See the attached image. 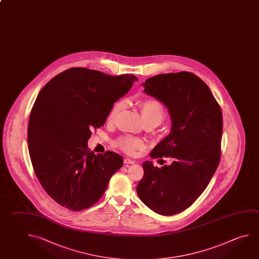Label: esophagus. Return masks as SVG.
Wrapping results in <instances>:
<instances>
[{"mask_svg":"<svg viewBox=\"0 0 259 259\" xmlns=\"http://www.w3.org/2000/svg\"><path fill=\"white\" fill-rule=\"evenodd\" d=\"M135 163H136V161H134V160H132V159L125 158L123 160V163H125V164H128V163L134 164Z\"/></svg>","mask_w":259,"mask_h":259,"instance_id":"esophagus-1","label":"esophagus"}]
</instances>
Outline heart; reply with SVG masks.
<instances>
[{"instance_id":"1","label":"heart","mask_w":259,"mask_h":259,"mask_svg":"<svg viewBox=\"0 0 259 259\" xmlns=\"http://www.w3.org/2000/svg\"><path fill=\"white\" fill-rule=\"evenodd\" d=\"M138 106L140 108L141 114L145 124H153L154 126H157L165 118V109L160 101L155 99H145L138 102ZM123 102L115 103L108 114L107 121L109 123H114L120 114L121 110L123 109ZM115 145L125 154L130 155L136 154L137 150L145 148L144 141L137 137L128 136H122L118 138L115 141Z\"/></svg>"}]
</instances>
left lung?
<instances>
[{
  "instance_id": "1",
  "label": "left lung",
  "mask_w": 259,
  "mask_h": 259,
  "mask_svg": "<svg viewBox=\"0 0 259 259\" xmlns=\"http://www.w3.org/2000/svg\"><path fill=\"white\" fill-rule=\"evenodd\" d=\"M145 93L166 106L171 132L152 150V158L171 157L161 168L143 163L136 187L142 202L162 215L190 206L204 192L221 158L222 111L205 82L189 72L162 73L143 83Z\"/></svg>"
}]
</instances>
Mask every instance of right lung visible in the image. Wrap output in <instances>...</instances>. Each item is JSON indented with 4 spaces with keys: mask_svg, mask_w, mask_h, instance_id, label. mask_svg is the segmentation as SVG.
<instances>
[{
    "mask_svg": "<svg viewBox=\"0 0 259 259\" xmlns=\"http://www.w3.org/2000/svg\"><path fill=\"white\" fill-rule=\"evenodd\" d=\"M135 81L133 74L112 76L74 67L57 74L38 94L28 123L29 154L42 188L60 205L89 208L122 167L120 154H95L87 142Z\"/></svg>",
    "mask_w": 259,
    "mask_h": 259,
    "instance_id": "right-lung-1",
    "label": "right lung"
}]
</instances>
